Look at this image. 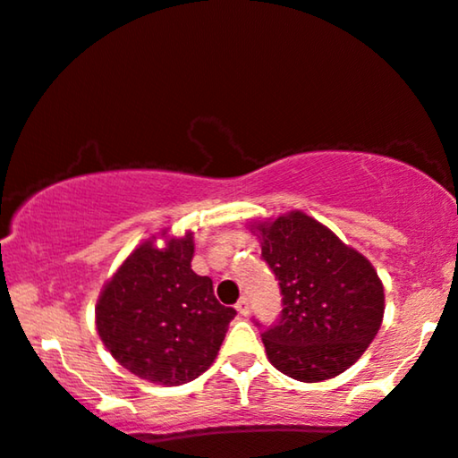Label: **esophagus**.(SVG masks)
<instances>
[{"label": "esophagus", "instance_id": "1", "mask_svg": "<svg viewBox=\"0 0 458 458\" xmlns=\"http://www.w3.org/2000/svg\"><path fill=\"white\" fill-rule=\"evenodd\" d=\"M236 310H239L241 316H247V314H249V310H251V308H249V300H247V297H241L239 303H236Z\"/></svg>", "mask_w": 458, "mask_h": 458}]
</instances>
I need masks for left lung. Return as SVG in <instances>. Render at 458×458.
I'll use <instances>...</instances> for the list:
<instances>
[{"label": "left lung", "instance_id": "obj_1", "mask_svg": "<svg viewBox=\"0 0 458 458\" xmlns=\"http://www.w3.org/2000/svg\"><path fill=\"white\" fill-rule=\"evenodd\" d=\"M276 274L283 316L261 335L267 360L303 383L333 379L379 333L386 293L373 264L303 211L251 224Z\"/></svg>", "mask_w": 458, "mask_h": 458}]
</instances>
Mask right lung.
<instances>
[{
	"mask_svg": "<svg viewBox=\"0 0 458 458\" xmlns=\"http://www.w3.org/2000/svg\"><path fill=\"white\" fill-rule=\"evenodd\" d=\"M158 235L165 246L152 234L102 286L96 331L131 375L175 387L211 367L236 310L216 300L209 276L192 272V233Z\"/></svg>",
	"mask_w": 458,
	"mask_h": 458,
	"instance_id": "add662e5",
	"label": "right lung"
}]
</instances>
